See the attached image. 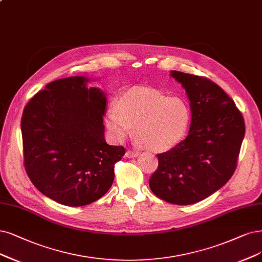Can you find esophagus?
Instances as JSON below:
<instances>
[{
	"label": "esophagus",
	"instance_id": "1",
	"mask_svg": "<svg viewBox=\"0 0 262 262\" xmlns=\"http://www.w3.org/2000/svg\"><path fill=\"white\" fill-rule=\"evenodd\" d=\"M125 156H126V158H128V159H134V158H137L139 156V152L128 150L127 152H126Z\"/></svg>",
	"mask_w": 262,
	"mask_h": 262
}]
</instances>
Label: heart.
<instances>
[{"instance_id": "obj_1", "label": "heart", "mask_w": 262, "mask_h": 262, "mask_svg": "<svg viewBox=\"0 0 262 262\" xmlns=\"http://www.w3.org/2000/svg\"><path fill=\"white\" fill-rule=\"evenodd\" d=\"M191 122V111L180 97L167 96L153 87L136 86L109 105L105 125L112 138L122 142L134 132L136 143L157 152L168 151L182 141Z\"/></svg>"}]
</instances>
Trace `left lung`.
<instances>
[{
  "label": "left lung",
  "instance_id": "1",
  "mask_svg": "<svg viewBox=\"0 0 262 262\" xmlns=\"http://www.w3.org/2000/svg\"><path fill=\"white\" fill-rule=\"evenodd\" d=\"M170 76L186 90L190 130L178 146L158 154L159 167L149 186L164 201L190 205L221 189L233 175L245 123L234 101L214 82L173 70Z\"/></svg>",
  "mask_w": 262,
  "mask_h": 262
}]
</instances>
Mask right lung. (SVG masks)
I'll return each instance as SVG.
<instances>
[{"instance_id": "obj_1", "label": "right lung", "mask_w": 262, "mask_h": 262, "mask_svg": "<svg viewBox=\"0 0 262 262\" xmlns=\"http://www.w3.org/2000/svg\"><path fill=\"white\" fill-rule=\"evenodd\" d=\"M92 79L70 76L47 84L28 102L21 134L25 167L35 188L67 206L99 200L111 188L123 147L104 139L106 94Z\"/></svg>"}]
</instances>
